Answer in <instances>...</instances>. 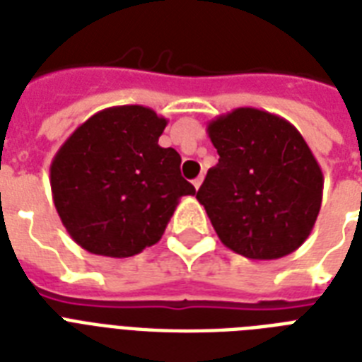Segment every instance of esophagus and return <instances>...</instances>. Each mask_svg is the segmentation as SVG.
Returning a JSON list of instances; mask_svg holds the SVG:
<instances>
[{"mask_svg":"<svg viewBox=\"0 0 362 362\" xmlns=\"http://www.w3.org/2000/svg\"><path fill=\"white\" fill-rule=\"evenodd\" d=\"M201 184H203V176H197V178L193 180V186H195V189H199V187H201Z\"/></svg>","mask_w":362,"mask_h":362,"instance_id":"1","label":"esophagus"}]
</instances>
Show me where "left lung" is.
Segmentation results:
<instances>
[{"mask_svg": "<svg viewBox=\"0 0 362 362\" xmlns=\"http://www.w3.org/2000/svg\"><path fill=\"white\" fill-rule=\"evenodd\" d=\"M220 161L197 201L220 240L247 259L295 252L314 229L323 173L297 127L267 110L240 107L209 122Z\"/></svg>", "mask_w": 362, "mask_h": 362, "instance_id": "left-lung-1", "label": "left lung"}]
</instances>
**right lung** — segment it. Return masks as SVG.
Segmentation results:
<instances>
[{"instance_id":"obj_1","label":"right lung","mask_w":362,"mask_h":362,"mask_svg":"<svg viewBox=\"0 0 362 362\" xmlns=\"http://www.w3.org/2000/svg\"><path fill=\"white\" fill-rule=\"evenodd\" d=\"M167 120L141 105L99 110L59 146L50 165L54 206L86 252L131 257L163 237L170 216L195 187L180 153L158 144Z\"/></svg>"}]
</instances>
